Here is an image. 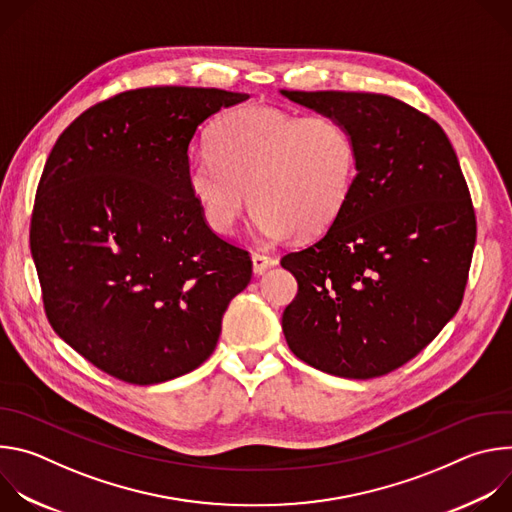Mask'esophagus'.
<instances>
[{
    "label": "esophagus",
    "instance_id": "34e87169",
    "mask_svg": "<svg viewBox=\"0 0 512 512\" xmlns=\"http://www.w3.org/2000/svg\"><path fill=\"white\" fill-rule=\"evenodd\" d=\"M251 261H253V271H255L257 275L265 273L267 269H271V267L277 263L273 257L263 255V253H253V255H251Z\"/></svg>",
    "mask_w": 512,
    "mask_h": 512
}]
</instances>
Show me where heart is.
Wrapping results in <instances>:
<instances>
[{
	"label": "heart",
	"instance_id": "1",
	"mask_svg": "<svg viewBox=\"0 0 512 512\" xmlns=\"http://www.w3.org/2000/svg\"><path fill=\"white\" fill-rule=\"evenodd\" d=\"M356 166V141L342 121L243 105L214 121L208 152L188 158L186 188L216 233H233L251 200L265 237L306 239L340 214Z\"/></svg>",
	"mask_w": 512,
	"mask_h": 512
}]
</instances>
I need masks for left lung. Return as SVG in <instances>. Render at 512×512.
Here are the masks:
<instances>
[{"label":"left lung","instance_id":"obj_1","mask_svg":"<svg viewBox=\"0 0 512 512\" xmlns=\"http://www.w3.org/2000/svg\"><path fill=\"white\" fill-rule=\"evenodd\" d=\"M342 121L358 150L352 194L312 245L281 267L298 296L281 328L298 358L344 379L387 375L456 316L476 216L444 129L377 93L279 91Z\"/></svg>","mask_w":512,"mask_h":512}]
</instances>
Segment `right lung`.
Instances as JSON below:
<instances>
[{"label":"right lung","instance_id":"1","mask_svg":"<svg viewBox=\"0 0 512 512\" xmlns=\"http://www.w3.org/2000/svg\"><path fill=\"white\" fill-rule=\"evenodd\" d=\"M247 99L127 91L79 115L46 160L30 229L46 316L119 381L156 385L194 371L251 281L249 253L208 229L186 188L198 127Z\"/></svg>","mask_w":512,"mask_h":512}]
</instances>
